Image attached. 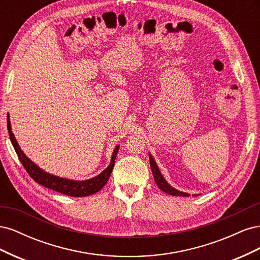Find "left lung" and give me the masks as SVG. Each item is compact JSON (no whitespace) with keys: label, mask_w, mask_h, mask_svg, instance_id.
<instances>
[{"label":"left lung","mask_w":260,"mask_h":260,"mask_svg":"<svg viewBox=\"0 0 260 260\" xmlns=\"http://www.w3.org/2000/svg\"><path fill=\"white\" fill-rule=\"evenodd\" d=\"M149 164H151V169H152V172H153V176H154V180L155 182L157 184V186H158L161 191H164L165 193L167 194H170V195H176V196H190L187 193H183V192H180L178 190H176V188L171 187L166 181H165V179L162 178L160 171L158 169V167H157V165L155 162V160L153 159V157L149 155Z\"/></svg>","instance_id":"8db88e82"}]
</instances>
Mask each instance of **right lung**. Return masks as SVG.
I'll return each mask as SVG.
<instances>
[{"label":"right lung","instance_id":"1","mask_svg":"<svg viewBox=\"0 0 260 260\" xmlns=\"http://www.w3.org/2000/svg\"><path fill=\"white\" fill-rule=\"evenodd\" d=\"M7 130H9L10 139L12 141V144L15 148V151H16L18 158L22 164V166L25 167L26 171L28 172V175L32 178L37 183L65 195L74 196V198H83V196L92 195L94 193L99 192L101 188L107 183V181L109 177H111V174L114 168L115 158L117 156L118 149H119V146H116L112 156L111 164H109V166L102 172L101 175H99L95 178H92L90 180L74 181V180L58 178L53 175L46 174L45 171L39 168L37 165H35L29 158H27V156L22 153L16 139H15L13 135L12 129H11V121L9 118H7Z\"/></svg>","mask_w":260,"mask_h":260}]
</instances>
